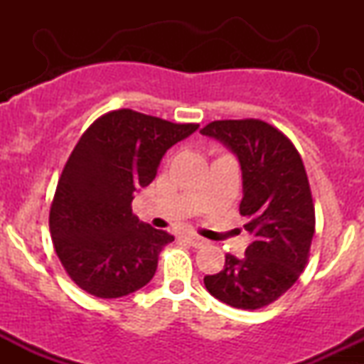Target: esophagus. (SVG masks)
<instances>
[{"mask_svg": "<svg viewBox=\"0 0 364 364\" xmlns=\"http://www.w3.org/2000/svg\"><path fill=\"white\" fill-rule=\"evenodd\" d=\"M185 241L188 245H191V246H195V248H200V246H203L207 243L205 240H203L202 236H198V235H186L185 236Z\"/></svg>", "mask_w": 364, "mask_h": 364, "instance_id": "1", "label": "esophagus"}]
</instances>
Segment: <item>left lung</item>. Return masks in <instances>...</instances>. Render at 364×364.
I'll list each match as a JSON object with an SVG mask.
<instances>
[{
    "instance_id": "left-lung-1",
    "label": "left lung",
    "mask_w": 364,
    "mask_h": 364,
    "mask_svg": "<svg viewBox=\"0 0 364 364\" xmlns=\"http://www.w3.org/2000/svg\"><path fill=\"white\" fill-rule=\"evenodd\" d=\"M200 133L224 141L240 159V214L253 237L243 257L225 255L224 269L203 284L229 306L258 310L291 289L308 263L315 203L306 169L294 144L267 121H212Z\"/></svg>"
}]
</instances>
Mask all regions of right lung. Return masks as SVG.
<instances>
[{
    "label": "right lung",
    "instance_id": "1",
    "mask_svg": "<svg viewBox=\"0 0 364 364\" xmlns=\"http://www.w3.org/2000/svg\"><path fill=\"white\" fill-rule=\"evenodd\" d=\"M196 128L118 109L83 132L49 210L54 250L80 289L111 299L150 282L159 253L174 237L133 215V195L154 181L168 149Z\"/></svg>",
    "mask_w": 364,
    "mask_h": 364
}]
</instances>
